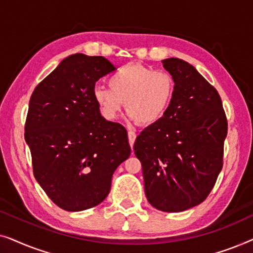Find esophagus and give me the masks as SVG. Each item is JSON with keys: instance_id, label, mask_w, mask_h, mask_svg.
<instances>
[{"instance_id": "obj_1", "label": "esophagus", "mask_w": 253, "mask_h": 253, "mask_svg": "<svg viewBox=\"0 0 253 253\" xmlns=\"http://www.w3.org/2000/svg\"><path fill=\"white\" fill-rule=\"evenodd\" d=\"M136 133L133 132V131H127V139H129V144H130V146H131V148H132V146H133V144H134V140H136Z\"/></svg>"}]
</instances>
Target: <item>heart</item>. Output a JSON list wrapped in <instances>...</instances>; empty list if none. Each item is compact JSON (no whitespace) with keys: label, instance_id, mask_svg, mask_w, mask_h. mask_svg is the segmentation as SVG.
Returning <instances> with one entry per match:
<instances>
[{"label":"heart","instance_id":"1","mask_svg":"<svg viewBox=\"0 0 253 253\" xmlns=\"http://www.w3.org/2000/svg\"><path fill=\"white\" fill-rule=\"evenodd\" d=\"M108 87L95 86L93 100L106 120L117 119L123 102L131 120L143 126L160 121L170 106L175 81L169 72L141 64H126L112 74Z\"/></svg>","mask_w":253,"mask_h":253}]
</instances>
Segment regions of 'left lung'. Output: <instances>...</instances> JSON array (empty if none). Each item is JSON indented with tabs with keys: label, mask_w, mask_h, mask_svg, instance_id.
<instances>
[{
	"label": "left lung",
	"mask_w": 253,
	"mask_h": 253,
	"mask_svg": "<svg viewBox=\"0 0 253 253\" xmlns=\"http://www.w3.org/2000/svg\"><path fill=\"white\" fill-rule=\"evenodd\" d=\"M175 81L167 113L141 131L133 150L148 203L182 212L207 198L223 166L228 123L219 93L188 62L162 61Z\"/></svg>",
	"instance_id": "1"
}]
</instances>
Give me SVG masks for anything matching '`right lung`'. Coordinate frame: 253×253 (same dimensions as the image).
Returning <instances> with one entry per match:
<instances>
[{"label": "right lung", "mask_w": 253, "mask_h": 253, "mask_svg": "<svg viewBox=\"0 0 253 253\" xmlns=\"http://www.w3.org/2000/svg\"><path fill=\"white\" fill-rule=\"evenodd\" d=\"M114 70L102 56L70 55L31 95L25 140L34 177L68 212L103 202L114 171L130 157L126 130L106 121L92 95L95 83Z\"/></svg>", "instance_id": "right-lung-1"}]
</instances>
